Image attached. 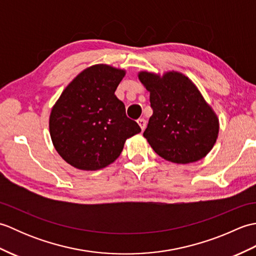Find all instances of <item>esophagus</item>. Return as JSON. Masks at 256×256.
<instances>
[{"label":"esophagus","mask_w":256,"mask_h":256,"mask_svg":"<svg viewBox=\"0 0 256 256\" xmlns=\"http://www.w3.org/2000/svg\"><path fill=\"white\" fill-rule=\"evenodd\" d=\"M138 123L140 125V128H142V131H144L145 128H146V121H145V120L144 118H138Z\"/></svg>","instance_id":"obj_1"}]
</instances>
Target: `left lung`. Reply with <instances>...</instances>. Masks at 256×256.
<instances>
[{
	"instance_id": "obj_1",
	"label": "left lung",
	"mask_w": 256,
	"mask_h": 256,
	"mask_svg": "<svg viewBox=\"0 0 256 256\" xmlns=\"http://www.w3.org/2000/svg\"><path fill=\"white\" fill-rule=\"evenodd\" d=\"M138 79L150 91L153 116L143 135L155 153L177 164L204 158L218 138L219 120L197 86L176 72H140Z\"/></svg>"
}]
</instances>
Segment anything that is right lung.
Wrapping results in <instances>:
<instances>
[{"label":"right lung","instance_id":"add662e5","mask_svg":"<svg viewBox=\"0 0 256 256\" xmlns=\"http://www.w3.org/2000/svg\"><path fill=\"white\" fill-rule=\"evenodd\" d=\"M125 76L122 69L94 64L80 72L62 91L50 118L58 154L82 170L104 168L121 154L126 138L140 132L114 94Z\"/></svg>","mask_w":256,"mask_h":256}]
</instances>
